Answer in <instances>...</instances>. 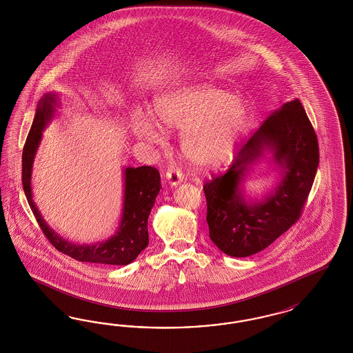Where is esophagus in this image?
I'll use <instances>...</instances> for the list:
<instances>
[{
  "instance_id": "1",
  "label": "esophagus",
  "mask_w": 353,
  "mask_h": 353,
  "mask_svg": "<svg viewBox=\"0 0 353 353\" xmlns=\"http://www.w3.org/2000/svg\"><path fill=\"white\" fill-rule=\"evenodd\" d=\"M165 180L170 186H177L183 181V173L179 170H174V168H170L165 173Z\"/></svg>"
}]
</instances>
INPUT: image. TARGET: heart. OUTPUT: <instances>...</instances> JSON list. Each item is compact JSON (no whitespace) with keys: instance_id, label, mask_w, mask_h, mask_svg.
I'll return each mask as SVG.
<instances>
[{"instance_id":"1","label":"heart","mask_w":353,"mask_h":353,"mask_svg":"<svg viewBox=\"0 0 353 353\" xmlns=\"http://www.w3.org/2000/svg\"><path fill=\"white\" fill-rule=\"evenodd\" d=\"M151 119L135 122L138 137L160 143L164 130H183L185 157L199 167H216L231 157L249 121L243 97L207 83L186 85L155 99Z\"/></svg>"}]
</instances>
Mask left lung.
<instances>
[{"label": "left lung", "mask_w": 353, "mask_h": 353, "mask_svg": "<svg viewBox=\"0 0 353 353\" xmlns=\"http://www.w3.org/2000/svg\"><path fill=\"white\" fill-rule=\"evenodd\" d=\"M261 162L277 173V183L268 194L248 195L244 183ZM318 164L316 132L293 99L261 125L225 174L205 185L212 243L237 258L266 249L299 219Z\"/></svg>", "instance_id": "left-lung-1"}]
</instances>
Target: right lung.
<instances>
[{
  "label": "right lung",
  "mask_w": 353,
  "mask_h": 353,
  "mask_svg": "<svg viewBox=\"0 0 353 353\" xmlns=\"http://www.w3.org/2000/svg\"><path fill=\"white\" fill-rule=\"evenodd\" d=\"M61 105L59 92L49 91L37 103L31 130L27 135L22 154V183L25 194L37 223L53 246L66 256L81 262L125 266L132 263L148 245L147 223L161 183L158 170L154 167H123V194L119 227L108 240L95 243H73L54 231L41 215L34 201L32 168L43 132L57 116Z\"/></svg>",
  "instance_id": "right-lung-1"
}]
</instances>
